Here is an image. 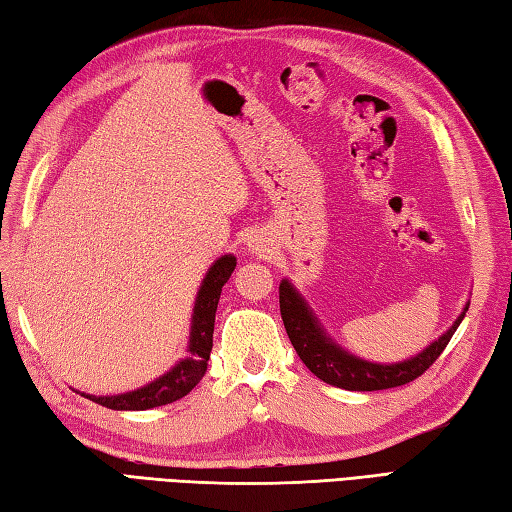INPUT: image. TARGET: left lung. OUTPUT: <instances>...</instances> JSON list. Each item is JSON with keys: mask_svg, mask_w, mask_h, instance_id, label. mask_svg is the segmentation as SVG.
<instances>
[{"mask_svg": "<svg viewBox=\"0 0 512 512\" xmlns=\"http://www.w3.org/2000/svg\"><path fill=\"white\" fill-rule=\"evenodd\" d=\"M279 310L286 326L290 344L297 350V355L306 368L322 382L346 388V390H384L404 386L413 379L422 377L426 370L435 364V359L444 353L450 337L455 335L457 326L462 324L464 313L455 319L446 333L422 350L417 357H410L399 364H370L364 359L348 355L346 350L339 348L333 339H328L322 326L317 324V317L310 313L306 302L299 297L297 290L290 286L286 279L279 284Z\"/></svg>", "mask_w": 512, "mask_h": 512, "instance_id": "left-lung-1", "label": "left lung"}]
</instances>
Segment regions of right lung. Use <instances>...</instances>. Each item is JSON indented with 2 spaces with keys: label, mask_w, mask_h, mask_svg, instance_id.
Listing matches in <instances>:
<instances>
[{
  "label": "right lung",
  "mask_w": 512,
  "mask_h": 512,
  "mask_svg": "<svg viewBox=\"0 0 512 512\" xmlns=\"http://www.w3.org/2000/svg\"><path fill=\"white\" fill-rule=\"evenodd\" d=\"M237 266V259L233 255L219 257L217 262L210 266L204 277L202 288L197 293V302L193 310V326H190V344H188V357L182 359L173 370H168L164 377L157 382L148 384L144 388H137L133 393L115 395V397H95L84 395L90 402L99 406L113 408V410H148L157 406L173 404L182 399L193 390L199 379L204 377L210 350H213V328H215V310L222 288L233 275Z\"/></svg>",
  "instance_id": "right-lung-1"
}]
</instances>
